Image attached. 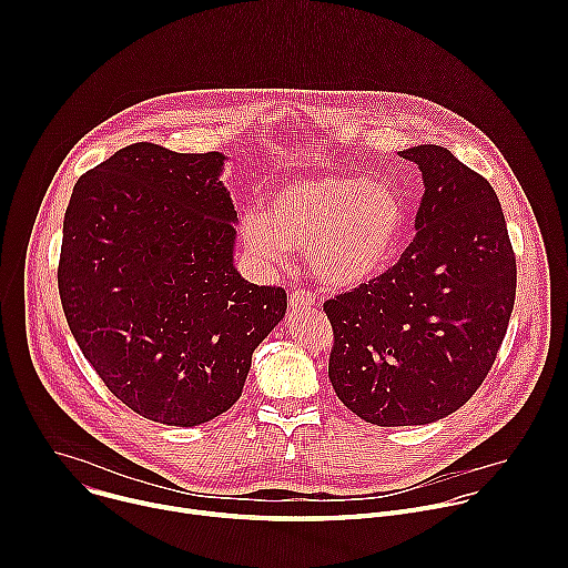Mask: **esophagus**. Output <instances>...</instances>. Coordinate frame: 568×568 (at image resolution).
<instances>
[{"mask_svg": "<svg viewBox=\"0 0 568 568\" xmlns=\"http://www.w3.org/2000/svg\"><path fill=\"white\" fill-rule=\"evenodd\" d=\"M314 303V294L305 292V290H294L290 294V310H307Z\"/></svg>", "mask_w": 568, "mask_h": 568, "instance_id": "34e87169", "label": "esophagus"}]
</instances>
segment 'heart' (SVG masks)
Masks as SVG:
<instances>
[{"instance_id": "1", "label": "heart", "mask_w": 568, "mask_h": 568, "mask_svg": "<svg viewBox=\"0 0 568 568\" xmlns=\"http://www.w3.org/2000/svg\"><path fill=\"white\" fill-rule=\"evenodd\" d=\"M407 206L386 182L348 173L310 171L267 195L263 217L242 222L250 250L270 265L305 252L314 274L335 290L377 281L397 258Z\"/></svg>"}]
</instances>
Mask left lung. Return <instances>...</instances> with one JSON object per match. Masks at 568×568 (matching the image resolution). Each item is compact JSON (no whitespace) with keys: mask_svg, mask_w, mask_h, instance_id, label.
I'll return each instance as SVG.
<instances>
[{"mask_svg":"<svg viewBox=\"0 0 568 568\" xmlns=\"http://www.w3.org/2000/svg\"><path fill=\"white\" fill-rule=\"evenodd\" d=\"M423 171L416 235L377 281L323 303L337 397L377 427L440 420L476 393L504 344L517 261L490 182L447 148L402 152Z\"/></svg>","mask_w":568,"mask_h":568,"instance_id":"8db88e82","label":"left lung"}]
</instances>
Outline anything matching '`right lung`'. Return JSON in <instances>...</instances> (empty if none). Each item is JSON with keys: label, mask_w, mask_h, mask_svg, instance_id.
<instances>
[{"label": "right lung", "mask_w": 568, "mask_h": 568, "mask_svg": "<svg viewBox=\"0 0 568 568\" xmlns=\"http://www.w3.org/2000/svg\"><path fill=\"white\" fill-rule=\"evenodd\" d=\"M222 152H114L73 186L58 263L69 331L134 414L195 427L229 412L287 310L233 267Z\"/></svg>", "instance_id": "right-lung-1"}]
</instances>
